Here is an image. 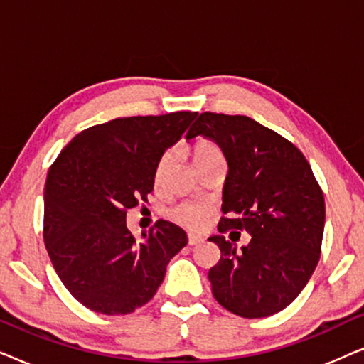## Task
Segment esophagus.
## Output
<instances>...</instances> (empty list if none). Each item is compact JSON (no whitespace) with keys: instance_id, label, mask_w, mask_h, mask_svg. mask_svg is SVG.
I'll return each mask as SVG.
<instances>
[{"instance_id":"obj_1","label":"esophagus","mask_w":364,"mask_h":364,"mask_svg":"<svg viewBox=\"0 0 364 364\" xmlns=\"http://www.w3.org/2000/svg\"><path fill=\"white\" fill-rule=\"evenodd\" d=\"M202 242H203V238H202V237L193 235V233H191V235H188V245H191V247H193V245H198V243H202Z\"/></svg>"}]
</instances>
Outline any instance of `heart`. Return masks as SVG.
<instances>
[{"mask_svg":"<svg viewBox=\"0 0 364 364\" xmlns=\"http://www.w3.org/2000/svg\"><path fill=\"white\" fill-rule=\"evenodd\" d=\"M222 157L220 149H218L212 141L207 139H198L192 147V159L193 164H198L212 161V159ZM168 164H171V152H166L159 159L157 167H156V182H161L164 173H166ZM173 218L181 225L191 228V230H202L203 227L208 225L212 218V210L207 205H200V203H181L176 210H173Z\"/></svg>","mask_w":364,"mask_h":364,"instance_id":"b5f03b06","label":"heart"}]
</instances>
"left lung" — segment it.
I'll return each instance as SVG.
<instances>
[{"mask_svg": "<svg viewBox=\"0 0 364 364\" xmlns=\"http://www.w3.org/2000/svg\"><path fill=\"white\" fill-rule=\"evenodd\" d=\"M215 142L228 173L218 232L245 230L252 238L208 240L222 255L208 272L215 300L243 318H265L287 308L320 260L325 198L305 156L285 137L247 116L203 112L187 132Z\"/></svg>", "mask_w": 364, "mask_h": 364, "instance_id": "8db88e82", "label": "left lung"}]
</instances>
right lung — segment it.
<instances>
[{
	"mask_svg": "<svg viewBox=\"0 0 364 364\" xmlns=\"http://www.w3.org/2000/svg\"><path fill=\"white\" fill-rule=\"evenodd\" d=\"M196 117L181 111L99 124L77 134L49 168L44 243L64 287L89 310L127 315L146 305L187 245V233L167 220L137 240L126 215L147 202L159 159Z\"/></svg>",
	"mask_w": 364,
	"mask_h": 364,
	"instance_id": "1",
	"label": "right lung"
}]
</instances>
